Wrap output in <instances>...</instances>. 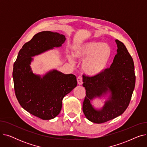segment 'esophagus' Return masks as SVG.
Instances as JSON below:
<instances>
[{"instance_id": "esophagus-1", "label": "esophagus", "mask_w": 147, "mask_h": 147, "mask_svg": "<svg viewBox=\"0 0 147 147\" xmlns=\"http://www.w3.org/2000/svg\"><path fill=\"white\" fill-rule=\"evenodd\" d=\"M77 80H78V83L79 84V85H81V84H83V79L82 76H79L78 79H77Z\"/></svg>"}]
</instances>
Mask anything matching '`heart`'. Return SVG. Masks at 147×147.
Instances as JSON below:
<instances>
[{
	"label": "heart",
	"instance_id": "obj_1",
	"mask_svg": "<svg viewBox=\"0 0 147 147\" xmlns=\"http://www.w3.org/2000/svg\"><path fill=\"white\" fill-rule=\"evenodd\" d=\"M73 54H67V57L71 63L74 58L83 60L82 68L83 72L89 76L101 74L107 67L111 55V49L106 43L97 41H89L75 45Z\"/></svg>",
	"mask_w": 147,
	"mask_h": 147
}]
</instances>
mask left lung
<instances>
[{"label":"left lung","instance_id":"8db88e82","mask_svg":"<svg viewBox=\"0 0 147 147\" xmlns=\"http://www.w3.org/2000/svg\"><path fill=\"white\" fill-rule=\"evenodd\" d=\"M115 42L117 53L110 67L95 76H83V86L86 89L83 111L89 121L98 124L111 120L124 113L135 88L136 77L133 59L124 44L119 40H115ZM109 92L110 97L104 107L100 110L95 109L90 101Z\"/></svg>","mask_w":147,"mask_h":147}]
</instances>
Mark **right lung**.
Instances as JSON below:
<instances>
[{"mask_svg": "<svg viewBox=\"0 0 147 147\" xmlns=\"http://www.w3.org/2000/svg\"><path fill=\"white\" fill-rule=\"evenodd\" d=\"M65 36L49 31L35 34L19 51L13 64L14 90L21 106L43 120H50L59 114L64 97L77 86L76 77L53 69L42 78L31 69L32 57L64 43Z\"/></svg>", "mask_w": 147, "mask_h": 147, "instance_id": "right-lung-1", "label": "right lung"}]
</instances>
